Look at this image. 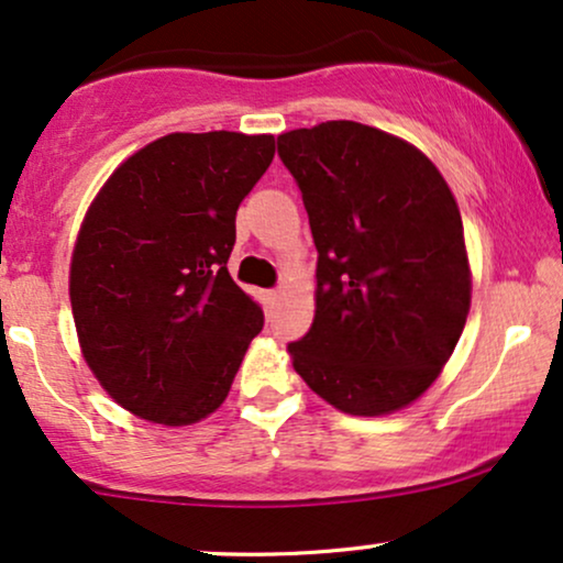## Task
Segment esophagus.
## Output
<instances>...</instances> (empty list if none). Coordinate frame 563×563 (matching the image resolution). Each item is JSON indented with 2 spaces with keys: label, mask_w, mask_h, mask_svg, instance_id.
<instances>
[{
  "label": "esophagus",
  "mask_w": 563,
  "mask_h": 563,
  "mask_svg": "<svg viewBox=\"0 0 563 563\" xmlns=\"http://www.w3.org/2000/svg\"><path fill=\"white\" fill-rule=\"evenodd\" d=\"M262 301H265V306H275L280 301V294H277V290H265V294H262Z\"/></svg>",
  "instance_id": "obj_1"
}]
</instances>
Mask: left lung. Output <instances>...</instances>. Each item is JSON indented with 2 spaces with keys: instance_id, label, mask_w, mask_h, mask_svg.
<instances>
[{
  "instance_id": "8db88e82",
  "label": "left lung",
  "mask_w": 563,
  "mask_h": 563,
  "mask_svg": "<svg viewBox=\"0 0 563 563\" xmlns=\"http://www.w3.org/2000/svg\"><path fill=\"white\" fill-rule=\"evenodd\" d=\"M314 236V322L296 374L347 416L416 402L454 353L473 296L457 199L429 155L358 122L277 137Z\"/></svg>"
}]
</instances>
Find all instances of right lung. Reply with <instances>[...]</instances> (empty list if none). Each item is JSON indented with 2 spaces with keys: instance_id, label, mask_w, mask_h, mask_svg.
<instances>
[{
  "instance_id": "right-lung-1",
  "label": "right lung",
  "mask_w": 563,
  "mask_h": 563,
  "mask_svg": "<svg viewBox=\"0 0 563 563\" xmlns=\"http://www.w3.org/2000/svg\"><path fill=\"white\" fill-rule=\"evenodd\" d=\"M273 155V134L170 132L119 163L85 212L69 262L77 343L142 421L216 412L265 324L225 262Z\"/></svg>"
}]
</instances>
